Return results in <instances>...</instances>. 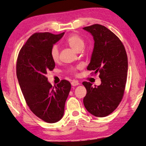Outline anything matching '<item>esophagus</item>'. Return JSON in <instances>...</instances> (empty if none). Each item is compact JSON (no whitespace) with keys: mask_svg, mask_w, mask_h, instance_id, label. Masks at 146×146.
Instances as JSON below:
<instances>
[{"mask_svg":"<svg viewBox=\"0 0 146 146\" xmlns=\"http://www.w3.org/2000/svg\"><path fill=\"white\" fill-rule=\"evenodd\" d=\"M79 84V82L78 81H77V80H72V82H71V85L72 86H78Z\"/></svg>","mask_w":146,"mask_h":146,"instance_id":"esophagus-1","label":"esophagus"}]
</instances>
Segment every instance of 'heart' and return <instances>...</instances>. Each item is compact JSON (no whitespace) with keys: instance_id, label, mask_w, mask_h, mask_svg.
<instances>
[{"instance_id":"obj_1","label":"heart","mask_w":146,"mask_h":146,"mask_svg":"<svg viewBox=\"0 0 146 146\" xmlns=\"http://www.w3.org/2000/svg\"><path fill=\"white\" fill-rule=\"evenodd\" d=\"M66 43L73 50L77 52L80 50H82L84 46V41L82 38L77 34L71 35L67 38ZM50 57L54 62H57L59 60V50L57 45H54L51 48ZM76 69H72V70H75Z\"/></svg>"}]
</instances>
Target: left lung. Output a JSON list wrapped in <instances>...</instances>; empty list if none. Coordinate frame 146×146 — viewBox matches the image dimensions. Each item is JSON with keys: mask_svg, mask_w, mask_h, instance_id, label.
Segmentation results:
<instances>
[{"mask_svg": "<svg viewBox=\"0 0 146 146\" xmlns=\"http://www.w3.org/2000/svg\"><path fill=\"white\" fill-rule=\"evenodd\" d=\"M92 35L94 46L87 69L100 73L101 84L94 86L83 82L87 94L83 99L87 111L103 117L117 108L124 93L128 68L127 56L124 45L105 26L94 24L83 28Z\"/></svg>", "mask_w": 146, "mask_h": 146, "instance_id": "left-lung-1", "label": "left lung"}]
</instances>
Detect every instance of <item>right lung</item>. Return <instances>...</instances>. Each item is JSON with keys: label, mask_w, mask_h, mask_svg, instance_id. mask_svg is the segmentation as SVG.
<instances>
[{"label": "right lung", "mask_w": 146, "mask_h": 146, "mask_svg": "<svg viewBox=\"0 0 146 146\" xmlns=\"http://www.w3.org/2000/svg\"><path fill=\"white\" fill-rule=\"evenodd\" d=\"M64 35V32L33 34L19 52L16 66L19 84L27 104L35 115L48 123L62 118L71 88L66 80L52 87L46 77L48 71L55 67L51 48Z\"/></svg>", "instance_id": "right-lung-1"}]
</instances>
